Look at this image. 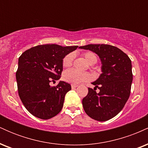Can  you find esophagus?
Wrapping results in <instances>:
<instances>
[{"label":"esophagus","mask_w":148,"mask_h":148,"mask_svg":"<svg viewBox=\"0 0 148 148\" xmlns=\"http://www.w3.org/2000/svg\"><path fill=\"white\" fill-rule=\"evenodd\" d=\"M76 87H78V85H76V84H72V88H73V89H74V88H76Z\"/></svg>","instance_id":"esophagus-1"}]
</instances>
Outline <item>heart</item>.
Returning <instances> with one entry per match:
<instances>
[{
  "label": "heart",
  "mask_w": 148,
  "mask_h": 148,
  "mask_svg": "<svg viewBox=\"0 0 148 148\" xmlns=\"http://www.w3.org/2000/svg\"><path fill=\"white\" fill-rule=\"evenodd\" d=\"M84 58L88 63L95 64L97 60L96 55L92 52H86L83 54ZM74 55L73 53H69L64 57L62 60V65L67 67L72 65ZM90 75L86 72H80L74 69H69L66 70L63 74V79L65 81L73 84H78L84 81H88L90 79Z\"/></svg>",
  "instance_id": "obj_1"
}]
</instances>
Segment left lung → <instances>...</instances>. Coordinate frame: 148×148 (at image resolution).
I'll use <instances>...</instances> for the list:
<instances>
[{
    "label": "left lung",
    "mask_w": 148,
    "mask_h": 148,
    "mask_svg": "<svg viewBox=\"0 0 148 148\" xmlns=\"http://www.w3.org/2000/svg\"><path fill=\"white\" fill-rule=\"evenodd\" d=\"M80 49L95 53L101 62V74L92 83L82 100L85 112L97 121L103 122L118 115L130 95L133 74L132 61L123 51L109 45H88ZM100 90L96 92V88Z\"/></svg>",
    "instance_id": "left-lung-1"
}]
</instances>
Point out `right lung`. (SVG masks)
Returning <instances> with one entry per match:
<instances>
[{"label":"right lung","instance_id":"add662e5","mask_svg":"<svg viewBox=\"0 0 148 148\" xmlns=\"http://www.w3.org/2000/svg\"><path fill=\"white\" fill-rule=\"evenodd\" d=\"M77 48L54 44L38 45L19 57L16 73L18 95L34 116L48 120L62 110L65 95L72 89L70 84L60 81L51 87L50 83L60 79L64 57Z\"/></svg>","mask_w":148,"mask_h":148}]
</instances>
